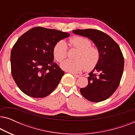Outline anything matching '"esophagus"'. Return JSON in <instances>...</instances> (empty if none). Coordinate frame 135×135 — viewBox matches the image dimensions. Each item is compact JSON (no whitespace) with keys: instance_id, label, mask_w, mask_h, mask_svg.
<instances>
[{"instance_id":"1","label":"esophagus","mask_w":135,"mask_h":135,"mask_svg":"<svg viewBox=\"0 0 135 135\" xmlns=\"http://www.w3.org/2000/svg\"><path fill=\"white\" fill-rule=\"evenodd\" d=\"M73 75L74 76V77L75 78H79V77H80V75H78V74H73Z\"/></svg>"}]
</instances>
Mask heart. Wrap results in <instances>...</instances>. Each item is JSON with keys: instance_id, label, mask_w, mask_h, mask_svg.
<instances>
[{"instance_id": "obj_1", "label": "heart", "mask_w": 135, "mask_h": 135, "mask_svg": "<svg viewBox=\"0 0 135 135\" xmlns=\"http://www.w3.org/2000/svg\"><path fill=\"white\" fill-rule=\"evenodd\" d=\"M69 44L77 50L75 60H67L61 64L62 69L72 73H79L83 69L90 71L93 69L100 60V51L98 48L91 45V41L81 36L74 37L69 40ZM55 58L59 62L67 56V45L62 40L58 42L53 49Z\"/></svg>"}]
</instances>
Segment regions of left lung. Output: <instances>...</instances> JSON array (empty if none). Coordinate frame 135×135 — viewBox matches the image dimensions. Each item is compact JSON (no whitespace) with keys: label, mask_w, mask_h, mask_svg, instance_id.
<instances>
[{"label":"left lung","mask_w":135,"mask_h":135,"mask_svg":"<svg viewBox=\"0 0 135 135\" xmlns=\"http://www.w3.org/2000/svg\"><path fill=\"white\" fill-rule=\"evenodd\" d=\"M74 34L92 40L100 51V60L88 77V85L80 88L85 98L91 102L106 100L117 89L124 68V58L119 46L109 36L94 29H76Z\"/></svg>","instance_id":"8db88e82"}]
</instances>
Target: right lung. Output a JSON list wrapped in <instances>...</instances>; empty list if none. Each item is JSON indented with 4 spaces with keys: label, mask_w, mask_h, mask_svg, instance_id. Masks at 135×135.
<instances>
[{
    "label": "right lung",
    "mask_w": 135,
    "mask_h": 135,
    "mask_svg": "<svg viewBox=\"0 0 135 135\" xmlns=\"http://www.w3.org/2000/svg\"><path fill=\"white\" fill-rule=\"evenodd\" d=\"M69 36L55 29L36 27L18 38L11 51V71L24 93L44 98L55 89L64 72L53 62V49Z\"/></svg>",
    "instance_id": "right-lung-1"
}]
</instances>
